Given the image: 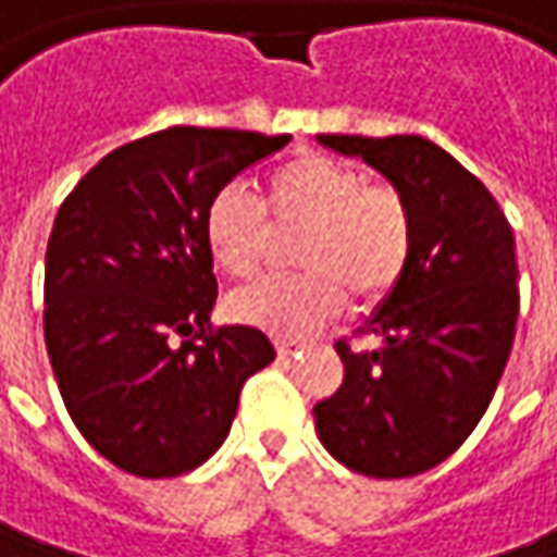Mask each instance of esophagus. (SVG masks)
<instances>
[{"instance_id":"1","label":"esophagus","mask_w":557,"mask_h":557,"mask_svg":"<svg viewBox=\"0 0 557 557\" xmlns=\"http://www.w3.org/2000/svg\"><path fill=\"white\" fill-rule=\"evenodd\" d=\"M298 348H300V342H295V338H275V351H278L282 358L295 355Z\"/></svg>"}]
</instances>
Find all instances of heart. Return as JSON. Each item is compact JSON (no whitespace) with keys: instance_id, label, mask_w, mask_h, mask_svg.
I'll list each match as a JSON object with an SVG mask.
<instances>
[{"instance_id":"obj_1","label":"heart","mask_w":557,"mask_h":557,"mask_svg":"<svg viewBox=\"0 0 557 557\" xmlns=\"http://www.w3.org/2000/svg\"><path fill=\"white\" fill-rule=\"evenodd\" d=\"M304 224L295 244L298 275H272L237 292L227 310L237 323L269 336L300 338L323 326L345 300L389 295L409 269L416 219L406 196L326 154H298L262 186V209L244 186L219 189L202 215L212 259L231 278L262 265L269 224Z\"/></svg>"}]
</instances>
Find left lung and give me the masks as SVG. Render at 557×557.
I'll return each instance as SVG.
<instances>
[{
  "label": "left lung",
  "instance_id": "obj_1",
  "mask_svg": "<svg viewBox=\"0 0 557 557\" xmlns=\"http://www.w3.org/2000/svg\"><path fill=\"white\" fill-rule=\"evenodd\" d=\"M399 189L416 247L399 285L358 330L374 351L336 342L345 380L313 406L317 434L351 472L409 479L457 454L482 421L517 330V247L485 183L421 136H317Z\"/></svg>",
  "mask_w": 557,
  "mask_h": 557
}]
</instances>
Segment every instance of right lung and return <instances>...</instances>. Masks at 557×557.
<instances>
[{
  "mask_svg": "<svg viewBox=\"0 0 557 557\" xmlns=\"http://www.w3.org/2000/svg\"><path fill=\"white\" fill-rule=\"evenodd\" d=\"M292 136L171 126L120 145L57 212L44 338L62 403L100 457L174 479L224 444L247 377L275 361L253 326L212 330L209 199Z\"/></svg>",
  "mask_w": 557,
  "mask_h": 557,
  "instance_id": "add662e5",
  "label": "right lung"
}]
</instances>
